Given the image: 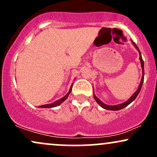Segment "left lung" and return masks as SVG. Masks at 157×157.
Segmentation results:
<instances>
[{
    "instance_id": "left-lung-1",
    "label": "left lung",
    "mask_w": 157,
    "mask_h": 157,
    "mask_svg": "<svg viewBox=\"0 0 157 157\" xmlns=\"http://www.w3.org/2000/svg\"><path fill=\"white\" fill-rule=\"evenodd\" d=\"M132 44H134V46L136 47V49L138 50L139 52H140V61H141V66H142V80H141V82H140V86H139V89L137 91L135 92L134 94H133V96H131V97L130 99H129L128 101H126L125 102H124V103H122V104H120V105H105V104H104L103 102L100 101V100H99L97 97L95 96H94V97L95 100H96L97 103L99 104L100 106H101L102 108H103V109H107V110H111V111H118V110H120L122 109H124V108L126 107L127 105H128L129 104L131 103V102H132L134 100L136 99V97H137V95L139 94V93H140V89H141L142 88V83H143V81H144V75H145V71H144V61L143 60H142V55H141V52H140V50H139V48L137 47V46H136V44H135L134 42H133L132 41Z\"/></svg>"
}]
</instances>
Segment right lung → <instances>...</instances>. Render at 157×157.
<instances>
[{
	"mask_svg": "<svg viewBox=\"0 0 157 157\" xmlns=\"http://www.w3.org/2000/svg\"><path fill=\"white\" fill-rule=\"evenodd\" d=\"M72 86H73V85H72ZM72 86H71V88H70V90H69V91H68V93L66 95V96L63 97V98H61V99H60V100H57V101L53 102V103L46 104V105H43L40 106V108H53V107H55V106H57V105H59L61 103V102H63L64 101V100H66V99H67V97H68V95H69V94L71 93V89H72Z\"/></svg>",
	"mask_w": 157,
	"mask_h": 157,
	"instance_id": "obj_1",
	"label": "right lung"
}]
</instances>
